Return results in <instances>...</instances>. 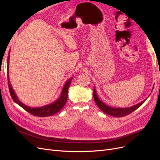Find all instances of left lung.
<instances>
[{
    "label": "left lung",
    "instance_id": "obj_1",
    "mask_svg": "<svg viewBox=\"0 0 160 160\" xmlns=\"http://www.w3.org/2000/svg\"><path fill=\"white\" fill-rule=\"evenodd\" d=\"M149 97V96H148ZM93 98L95 102L97 104V105L100 108V109L104 112L105 113L111 116H113V117L115 118H122L123 117V116L128 115L130 114L131 113L133 112L135 110H136L138 108H139L140 106H141L145 101H146L147 99H144L142 101V102H140L136 105H133L132 107L129 108H113L111 107V106H109L108 105H106L105 103H103V101H101L99 98H98V94H97L96 89H93Z\"/></svg>",
    "mask_w": 160,
    "mask_h": 160
}]
</instances>
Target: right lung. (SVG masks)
I'll use <instances>...</instances> for the list:
<instances>
[{
	"label": "right lung",
	"instance_id": "add662e5",
	"mask_svg": "<svg viewBox=\"0 0 160 160\" xmlns=\"http://www.w3.org/2000/svg\"><path fill=\"white\" fill-rule=\"evenodd\" d=\"M9 59H10V50H9L7 58V77L9 91H10L11 95L14 102L17 103L19 106H21L22 108L27 111V112L30 113L31 114L35 116H37V117H47V116L54 115L62 109L67 102V95H68V89L71 85L72 77H71L70 79H69L65 82L64 86L62 87L60 97L56 101H55L54 102L39 108H31L29 106H27L25 104H24L18 99L17 95L14 93V89L12 88L10 80H9Z\"/></svg>",
	"mask_w": 160,
	"mask_h": 160
}]
</instances>
